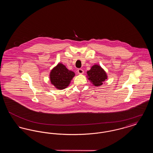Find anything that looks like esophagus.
<instances>
[{"label":"esophagus","instance_id":"34e87169","mask_svg":"<svg viewBox=\"0 0 153 153\" xmlns=\"http://www.w3.org/2000/svg\"><path fill=\"white\" fill-rule=\"evenodd\" d=\"M77 72H78V73L80 74L84 73V71H83L82 69H79L77 70Z\"/></svg>","mask_w":153,"mask_h":153}]
</instances>
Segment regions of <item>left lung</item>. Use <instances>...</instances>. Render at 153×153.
Returning <instances> with one entry per match:
<instances>
[{
    "label": "left lung",
    "mask_w": 153,
    "mask_h": 153,
    "mask_svg": "<svg viewBox=\"0 0 153 153\" xmlns=\"http://www.w3.org/2000/svg\"><path fill=\"white\" fill-rule=\"evenodd\" d=\"M87 73L88 79L96 87L101 86L108 77L105 71L100 66L97 64L92 66Z\"/></svg>",
    "instance_id": "8db88e82"
}]
</instances>
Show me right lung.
I'll return each instance as SVG.
<instances>
[{
    "mask_svg": "<svg viewBox=\"0 0 153 153\" xmlns=\"http://www.w3.org/2000/svg\"><path fill=\"white\" fill-rule=\"evenodd\" d=\"M75 73L68 70L62 63H58L50 73L51 84L58 89H64L69 86Z\"/></svg>",
    "mask_w": 153,
    "mask_h": 153,
    "instance_id": "add662e5",
    "label": "right lung"
}]
</instances>
